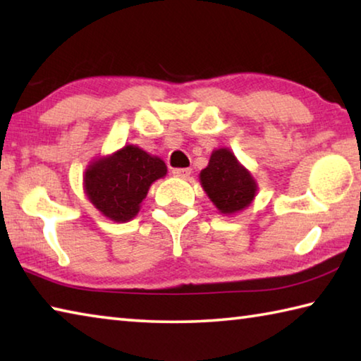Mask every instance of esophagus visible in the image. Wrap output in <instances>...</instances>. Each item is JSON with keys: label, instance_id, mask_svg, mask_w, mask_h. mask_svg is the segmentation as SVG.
Returning a JSON list of instances; mask_svg holds the SVG:
<instances>
[{"label": "esophagus", "instance_id": "obj_1", "mask_svg": "<svg viewBox=\"0 0 361 361\" xmlns=\"http://www.w3.org/2000/svg\"><path fill=\"white\" fill-rule=\"evenodd\" d=\"M172 173L175 176H178V178H188V176L191 175V169H173Z\"/></svg>", "mask_w": 361, "mask_h": 361}]
</instances>
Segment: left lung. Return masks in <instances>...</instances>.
Instances as JSON below:
<instances>
[{
  "label": "left lung",
  "mask_w": 361,
  "mask_h": 361,
  "mask_svg": "<svg viewBox=\"0 0 361 361\" xmlns=\"http://www.w3.org/2000/svg\"><path fill=\"white\" fill-rule=\"evenodd\" d=\"M200 185L221 215H235L253 202L258 183L229 148L212 151L209 166L200 170Z\"/></svg>",
  "instance_id": "1"
}]
</instances>
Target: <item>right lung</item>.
Segmentation results:
<instances>
[{
    "instance_id": "1",
    "label": "right lung",
    "mask_w": 361,
    "mask_h": 361,
    "mask_svg": "<svg viewBox=\"0 0 361 361\" xmlns=\"http://www.w3.org/2000/svg\"><path fill=\"white\" fill-rule=\"evenodd\" d=\"M167 175L161 157L137 145H126L89 164L82 175L84 192L103 216L114 223L135 218L149 186Z\"/></svg>"
}]
</instances>
